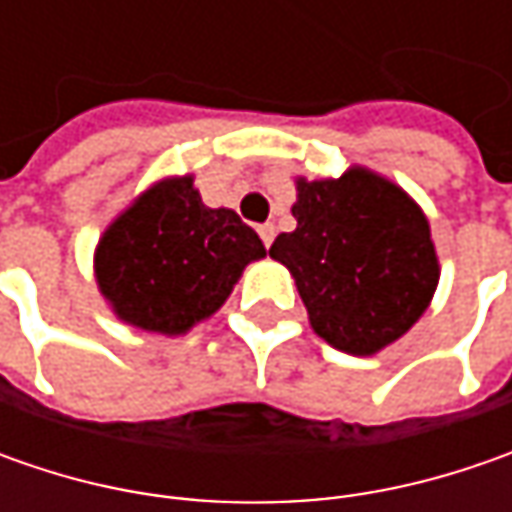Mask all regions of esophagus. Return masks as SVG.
<instances>
[{"label":"esophagus","mask_w":512,"mask_h":512,"mask_svg":"<svg viewBox=\"0 0 512 512\" xmlns=\"http://www.w3.org/2000/svg\"><path fill=\"white\" fill-rule=\"evenodd\" d=\"M259 236H262V242H265V247L273 245V236H276V227L270 225V222H265V225H259Z\"/></svg>","instance_id":"34e87169"}]
</instances>
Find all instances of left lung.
Returning a JSON list of instances; mask_svg holds the SVG:
<instances>
[{
  "instance_id": "1",
  "label": "left lung",
  "mask_w": 512,
  "mask_h": 512,
  "mask_svg": "<svg viewBox=\"0 0 512 512\" xmlns=\"http://www.w3.org/2000/svg\"><path fill=\"white\" fill-rule=\"evenodd\" d=\"M296 230L270 256L290 270L313 330L350 356H373L419 322L439 285L422 207L367 168L296 179Z\"/></svg>"
}]
</instances>
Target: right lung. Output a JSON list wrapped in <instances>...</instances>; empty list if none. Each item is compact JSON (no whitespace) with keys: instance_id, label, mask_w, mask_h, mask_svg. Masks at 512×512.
Returning <instances> with one entry per match:
<instances>
[{"instance_id":"add662e5","label":"right lung","mask_w":512,"mask_h":512,"mask_svg":"<svg viewBox=\"0 0 512 512\" xmlns=\"http://www.w3.org/2000/svg\"><path fill=\"white\" fill-rule=\"evenodd\" d=\"M265 245L236 210L207 207L193 176L162 179L113 219L93 270L102 296L128 325L182 336L225 305Z\"/></svg>"}]
</instances>
